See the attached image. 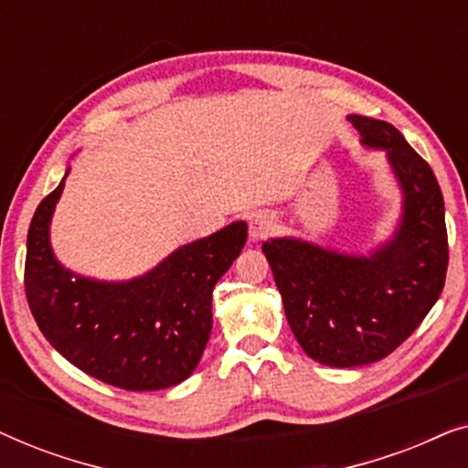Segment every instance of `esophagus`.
Segmentation results:
<instances>
[{"instance_id":"34e87169","label":"esophagus","mask_w":468,"mask_h":468,"mask_svg":"<svg viewBox=\"0 0 468 468\" xmlns=\"http://www.w3.org/2000/svg\"><path fill=\"white\" fill-rule=\"evenodd\" d=\"M274 226H277V221H274V217L271 213H266V210L255 213L251 217V221H249V240L260 242L268 239V236L274 232Z\"/></svg>"}]
</instances>
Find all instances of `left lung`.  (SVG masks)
<instances>
[{
    "instance_id": "left-lung-1",
    "label": "left lung",
    "mask_w": 468,
    "mask_h": 468,
    "mask_svg": "<svg viewBox=\"0 0 468 468\" xmlns=\"http://www.w3.org/2000/svg\"><path fill=\"white\" fill-rule=\"evenodd\" d=\"M368 151L386 153L400 213L386 240L341 251L300 236L261 245L287 324L319 364L379 362L413 335L441 296L447 272L445 204L437 176L394 125L349 114Z\"/></svg>"
}]
</instances>
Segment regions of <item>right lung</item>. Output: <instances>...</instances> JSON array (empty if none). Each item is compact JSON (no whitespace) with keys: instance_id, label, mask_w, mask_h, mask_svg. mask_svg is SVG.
I'll list each match as a JSON object with an SVG mask.
<instances>
[{"instance_id":"1","label":"right lung","mask_w":468,"mask_h":468,"mask_svg":"<svg viewBox=\"0 0 468 468\" xmlns=\"http://www.w3.org/2000/svg\"><path fill=\"white\" fill-rule=\"evenodd\" d=\"M69 165L36 208L27 234L25 293L47 341L82 373L130 389L178 386L194 373L213 330V290L247 242L234 221L175 251L138 277L104 281L69 271L50 223Z\"/></svg>"}]
</instances>
